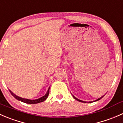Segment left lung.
I'll return each mask as SVG.
<instances>
[{
	"label": "left lung",
	"mask_w": 123,
	"mask_h": 123,
	"mask_svg": "<svg viewBox=\"0 0 123 123\" xmlns=\"http://www.w3.org/2000/svg\"><path fill=\"white\" fill-rule=\"evenodd\" d=\"M104 96H105V95H104V96H102V97H100V98H98V99H96V100H93V101H91V102H90V103H91V102H95V101H98V100H100V99H102V98L104 97ZM73 98H74L75 99H76L77 100H78V101H79V102H85V103L86 102H85V101H83V100H81L79 99L76 98H75V96H74V95H73Z\"/></svg>",
	"instance_id": "1"
}]
</instances>
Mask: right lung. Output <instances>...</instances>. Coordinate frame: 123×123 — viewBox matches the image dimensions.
<instances>
[{"instance_id": "right-lung-1", "label": "right lung", "mask_w": 123, "mask_h": 123, "mask_svg": "<svg viewBox=\"0 0 123 123\" xmlns=\"http://www.w3.org/2000/svg\"><path fill=\"white\" fill-rule=\"evenodd\" d=\"M49 89H50V87L48 89V92H47V93L44 95V96H43L42 97L40 98L37 99H34V100L28 99H25V98H23L19 97V96H17L16 95H15V94L13 93V92H11L10 90H9V92H11V95H12V96L15 98L17 99V100H19V101L23 102L26 103V104H38V103H40V102H42L44 101V100L46 99L48 97V95H49Z\"/></svg>"}]
</instances>
